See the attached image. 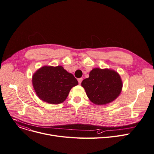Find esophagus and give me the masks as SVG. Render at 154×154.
<instances>
[{"instance_id": "obj_1", "label": "esophagus", "mask_w": 154, "mask_h": 154, "mask_svg": "<svg viewBox=\"0 0 154 154\" xmlns=\"http://www.w3.org/2000/svg\"><path fill=\"white\" fill-rule=\"evenodd\" d=\"M82 80H83L82 78H79V79H78V82H79V84H80L82 83Z\"/></svg>"}]
</instances>
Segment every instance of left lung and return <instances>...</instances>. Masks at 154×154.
Listing matches in <instances>:
<instances>
[{
	"instance_id": "left-lung-1",
	"label": "left lung",
	"mask_w": 154,
	"mask_h": 154,
	"mask_svg": "<svg viewBox=\"0 0 154 154\" xmlns=\"http://www.w3.org/2000/svg\"><path fill=\"white\" fill-rule=\"evenodd\" d=\"M90 100L94 104L102 105L114 101L121 94L122 82L116 71L95 68L89 74V77L82 82Z\"/></svg>"
}]
</instances>
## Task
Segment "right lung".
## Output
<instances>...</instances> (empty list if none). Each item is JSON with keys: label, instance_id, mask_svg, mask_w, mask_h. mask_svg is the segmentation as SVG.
Returning <instances> with one entry per match:
<instances>
[{"label": "right lung", "instance_id": "right-lung-1", "mask_svg": "<svg viewBox=\"0 0 154 154\" xmlns=\"http://www.w3.org/2000/svg\"><path fill=\"white\" fill-rule=\"evenodd\" d=\"M32 83L37 96L50 104L63 103L70 89L79 84L74 76L60 66L41 67L33 74Z\"/></svg>", "mask_w": 154, "mask_h": 154}]
</instances>
